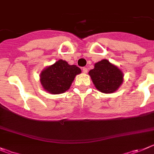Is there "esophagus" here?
<instances>
[{
    "label": "esophagus",
    "instance_id": "34e87169",
    "mask_svg": "<svg viewBox=\"0 0 154 154\" xmlns=\"http://www.w3.org/2000/svg\"><path fill=\"white\" fill-rule=\"evenodd\" d=\"M82 72L84 73H87L88 72V69L86 67H83L82 68Z\"/></svg>",
    "mask_w": 154,
    "mask_h": 154
}]
</instances>
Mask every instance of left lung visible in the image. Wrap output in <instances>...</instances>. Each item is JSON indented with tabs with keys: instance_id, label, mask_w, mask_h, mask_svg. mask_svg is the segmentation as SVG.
<instances>
[{
	"instance_id": "1",
	"label": "left lung",
	"mask_w": 154,
	"mask_h": 154,
	"mask_svg": "<svg viewBox=\"0 0 154 154\" xmlns=\"http://www.w3.org/2000/svg\"><path fill=\"white\" fill-rule=\"evenodd\" d=\"M93 84L101 92H115L123 82L124 75L118 66L108 60H102L94 64V68L88 72Z\"/></svg>"
}]
</instances>
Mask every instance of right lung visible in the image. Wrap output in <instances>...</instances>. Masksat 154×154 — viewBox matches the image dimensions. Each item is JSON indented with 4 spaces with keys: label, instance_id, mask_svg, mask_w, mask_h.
<instances>
[{
    "label": "right lung",
    "instance_id": "1",
    "mask_svg": "<svg viewBox=\"0 0 154 154\" xmlns=\"http://www.w3.org/2000/svg\"><path fill=\"white\" fill-rule=\"evenodd\" d=\"M81 72L75 65L71 66L65 60H60L42 71L39 76L40 82L48 92L62 94L69 89L75 75Z\"/></svg>",
    "mask_w": 154,
    "mask_h": 154
}]
</instances>
